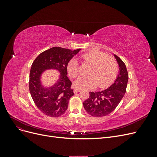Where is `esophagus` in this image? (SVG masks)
Masks as SVG:
<instances>
[{"mask_svg":"<svg viewBox=\"0 0 157 157\" xmlns=\"http://www.w3.org/2000/svg\"><path fill=\"white\" fill-rule=\"evenodd\" d=\"M80 89L75 88V89L74 90V93H77V92H80Z\"/></svg>","mask_w":157,"mask_h":157,"instance_id":"1","label":"esophagus"}]
</instances>
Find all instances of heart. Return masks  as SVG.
<instances>
[{
    "label": "heart",
    "mask_w": 157,
    "mask_h": 157,
    "mask_svg": "<svg viewBox=\"0 0 157 157\" xmlns=\"http://www.w3.org/2000/svg\"><path fill=\"white\" fill-rule=\"evenodd\" d=\"M84 63L91 65L88 70L89 75L82 76L76 80L75 86L80 89H90L95 86L105 88L117 77L118 63L117 61L105 52L92 50L81 56ZM67 72L73 78L80 74V67L77 59L73 58L67 64Z\"/></svg>",
    "instance_id": "obj_1"
}]
</instances>
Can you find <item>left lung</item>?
<instances>
[{"label":"left lung","mask_w":157,"mask_h":157,"mask_svg":"<svg viewBox=\"0 0 157 157\" xmlns=\"http://www.w3.org/2000/svg\"><path fill=\"white\" fill-rule=\"evenodd\" d=\"M114 56L119 67L115 82L102 91L90 92L89 98L83 103L85 110L92 117H101L110 114L115 110L125 94L128 80L126 65L117 56Z\"/></svg>","instance_id":"8db88e82"}]
</instances>
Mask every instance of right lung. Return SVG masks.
I'll return each mask as SVG.
<instances>
[{
    "label": "right lung",
    "mask_w": 157,
    "mask_h": 157,
    "mask_svg": "<svg viewBox=\"0 0 157 157\" xmlns=\"http://www.w3.org/2000/svg\"><path fill=\"white\" fill-rule=\"evenodd\" d=\"M81 49L71 50L53 47L42 52L33 61L29 75V91L36 106L44 115L58 117L67 110L69 99L74 93L71 80L67 77V64ZM55 69L60 77L52 86L44 87L41 77L44 71Z\"/></svg>",
    "instance_id": "right-lung-1"
}]
</instances>
